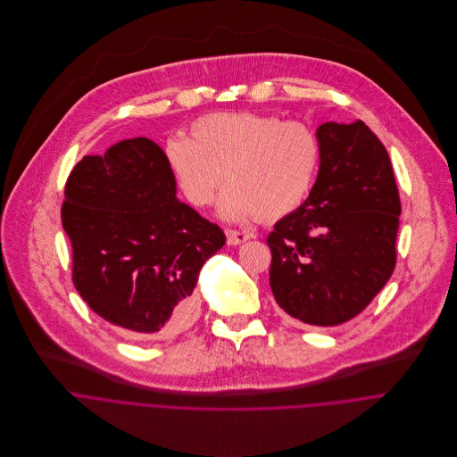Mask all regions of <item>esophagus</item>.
Segmentation results:
<instances>
[{
  "instance_id": "1",
  "label": "esophagus",
  "mask_w": 457,
  "mask_h": 457,
  "mask_svg": "<svg viewBox=\"0 0 457 457\" xmlns=\"http://www.w3.org/2000/svg\"><path fill=\"white\" fill-rule=\"evenodd\" d=\"M250 237H253V234H250V232H246V230H234V228H228V230H227V243H228L230 246H237V245L248 241Z\"/></svg>"
}]
</instances>
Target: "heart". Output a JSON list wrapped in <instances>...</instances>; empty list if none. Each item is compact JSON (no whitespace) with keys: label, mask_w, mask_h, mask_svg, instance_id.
Wrapping results in <instances>:
<instances>
[{"label":"heart","mask_w":457,"mask_h":457,"mask_svg":"<svg viewBox=\"0 0 457 457\" xmlns=\"http://www.w3.org/2000/svg\"><path fill=\"white\" fill-rule=\"evenodd\" d=\"M163 153L178 188L195 207L209 205L225 178L228 188L220 204L225 218L259 214L274 221L306 200L322 147L319 135L303 121L214 112L194 121L190 138L169 137Z\"/></svg>","instance_id":"heart-1"}]
</instances>
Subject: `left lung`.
Returning a JSON list of instances; mask_svg holds the SVG:
<instances>
[{
    "mask_svg": "<svg viewBox=\"0 0 457 457\" xmlns=\"http://www.w3.org/2000/svg\"><path fill=\"white\" fill-rule=\"evenodd\" d=\"M310 196L267 236L269 283L279 308L310 326L357 317L395 267L401 214L391 158L362 121L324 123Z\"/></svg>",
    "mask_w": 457,
    "mask_h": 457,
    "instance_id": "8db88e82",
    "label": "left lung"
}]
</instances>
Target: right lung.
Listing matches in <instances>:
<instances>
[{"mask_svg":"<svg viewBox=\"0 0 457 457\" xmlns=\"http://www.w3.org/2000/svg\"><path fill=\"white\" fill-rule=\"evenodd\" d=\"M62 223L79 295L133 336H172L190 326L198 270L225 245L216 223L176 198L165 153L144 137L71 169Z\"/></svg>","mask_w":457,"mask_h":457,"instance_id":"add662e5","label":"right lung"}]
</instances>
